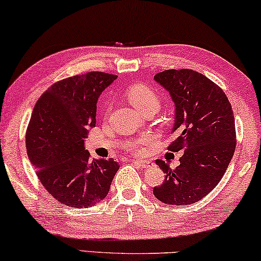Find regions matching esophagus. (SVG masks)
Instances as JSON below:
<instances>
[{"label":"esophagus","mask_w":261,"mask_h":261,"mask_svg":"<svg viewBox=\"0 0 261 261\" xmlns=\"http://www.w3.org/2000/svg\"><path fill=\"white\" fill-rule=\"evenodd\" d=\"M134 163H137L139 167L141 168H150L151 167V163L148 161H144V160H134L133 161Z\"/></svg>","instance_id":"esophagus-1"}]
</instances>
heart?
Returning <instances> with one entry per match:
<instances>
[{
    "mask_svg": "<svg viewBox=\"0 0 261 261\" xmlns=\"http://www.w3.org/2000/svg\"><path fill=\"white\" fill-rule=\"evenodd\" d=\"M124 94H126L128 101L141 114H144L148 109L157 110L160 108L158 94L150 86L144 85V84H134V85L128 86ZM148 141H150V138L138 139V140L132 141L129 148L132 151L140 152L144 145H146Z\"/></svg>",
    "mask_w": 261,
    "mask_h": 261,
    "instance_id": "1",
    "label": "heart"
}]
</instances>
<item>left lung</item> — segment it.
<instances>
[{"instance_id": "left-lung-1", "label": "left lung", "mask_w": 261, "mask_h": 261, "mask_svg": "<svg viewBox=\"0 0 261 261\" xmlns=\"http://www.w3.org/2000/svg\"><path fill=\"white\" fill-rule=\"evenodd\" d=\"M154 80L169 91L175 104V140L168 150L184 154L176 169L155 161L165 178L153 194L164 204H194L218 185L234 155L231 104L221 87L195 70L168 69L155 74Z\"/></svg>"}]
</instances>
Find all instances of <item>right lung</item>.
<instances>
[{
	"instance_id": "right-lung-1",
	"label": "right lung",
	"mask_w": 261,
	"mask_h": 261,
	"mask_svg": "<svg viewBox=\"0 0 261 261\" xmlns=\"http://www.w3.org/2000/svg\"><path fill=\"white\" fill-rule=\"evenodd\" d=\"M116 79L103 72L74 75L57 81L37 100L26 132L27 155L44 188L63 205L98 204L120 169L113 158L92 160L85 150L98 98Z\"/></svg>"
}]
</instances>
